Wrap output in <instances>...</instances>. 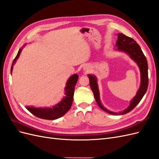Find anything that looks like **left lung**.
<instances>
[{"mask_svg": "<svg viewBox=\"0 0 159 159\" xmlns=\"http://www.w3.org/2000/svg\"><path fill=\"white\" fill-rule=\"evenodd\" d=\"M118 39L116 42L115 46H117L116 50L122 51L127 53L130 56V57L136 62L139 67L141 71V85L139 89L138 90L136 95L134 96L133 99L130 102L129 107L123 111L122 112L115 113L110 111L106 108H105L102 103L100 102L99 98V92L98 89V85L97 82V78L95 75H88L89 79L90 88L92 90L94 98L95 99L99 107L103 109L107 113L111 115H124L131 111L132 109L135 107L139 103L141 102V100L143 98L144 95L147 92L148 85V64L146 59V57L144 55L141 48L137 44L135 40H134L133 38L128 37L123 34L119 33L118 34Z\"/></svg>", "mask_w": 159, "mask_h": 159, "instance_id": "1", "label": "left lung"}]
</instances>
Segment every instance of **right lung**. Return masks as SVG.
Instances as JSON below:
<instances>
[{
	"label": "right lung",
	"instance_id": "add662e5",
	"mask_svg": "<svg viewBox=\"0 0 159 159\" xmlns=\"http://www.w3.org/2000/svg\"><path fill=\"white\" fill-rule=\"evenodd\" d=\"M22 49L18 50V54L12 61L11 66V72L12 71L13 65L16 60L20 56ZM79 76L78 74L71 75L66 83L65 88V97L62 99L61 102L56 105L55 106L50 108H36L34 107H26V109L36 117L43 119L54 120L58 119L64 115L68 111L73 103V96L75 84L78 81Z\"/></svg>",
	"mask_w": 159,
	"mask_h": 159
}]
</instances>
